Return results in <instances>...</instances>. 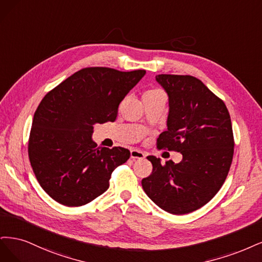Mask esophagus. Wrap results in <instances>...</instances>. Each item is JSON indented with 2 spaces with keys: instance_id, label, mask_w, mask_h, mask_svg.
<instances>
[{
  "instance_id": "34e87169",
  "label": "esophagus",
  "mask_w": 262,
  "mask_h": 262,
  "mask_svg": "<svg viewBox=\"0 0 262 262\" xmlns=\"http://www.w3.org/2000/svg\"><path fill=\"white\" fill-rule=\"evenodd\" d=\"M145 154L142 152V151H140V150H138V149H132L130 150V158L133 159V160H137V159H143L145 158Z\"/></svg>"
}]
</instances>
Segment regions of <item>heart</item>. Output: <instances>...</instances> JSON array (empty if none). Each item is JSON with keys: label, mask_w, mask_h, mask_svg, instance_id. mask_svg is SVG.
<instances>
[{"label": "heart", "mask_w": 262, "mask_h": 262, "mask_svg": "<svg viewBox=\"0 0 262 262\" xmlns=\"http://www.w3.org/2000/svg\"><path fill=\"white\" fill-rule=\"evenodd\" d=\"M159 94H162V92L158 89H151V90H148L147 92H145V95L143 96H151V95H159Z\"/></svg>", "instance_id": "1"}]
</instances>
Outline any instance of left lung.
Wrapping results in <instances>:
<instances>
[{"instance_id": "8db88e82", "label": "left lung", "mask_w": 262, "mask_h": 262, "mask_svg": "<svg viewBox=\"0 0 262 262\" xmlns=\"http://www.w3.org/2000/svg\"><path fill=\"white\" fill-rule=\"evenodd\" d=\"M168 96L167 129L159 149L177 151L180 163L161 164L155 156L152 173L141 181L147 196L168 213L186 214L212 199L229 174L234 154L230 113L223 101L189 75L156 76Z\"/></svg>"}]
</instances>
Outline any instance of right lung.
<instances>
[{"mask_svg":"<svg viewBox=\"0 0 262 262\" xmlns=\"http://www.w3.org/2000/svg\"><path fill=\"white\" fill-rule=\"evenodd\" d=\"M145 74L87 67L41 100L28 156L40 186L58 204L79 207L102 195L112 172L129 159L128 149L97 148L91 136L95 124L115 121L122 100Z\"/></svg>","mask_w":262,"mask_h":262,"instance_id":"right-lung-1","label":"right lung"}]
</instances>
